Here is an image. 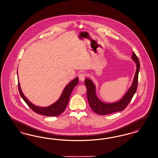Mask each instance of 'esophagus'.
Listing matches in <instances>:
<instances>
[{
    "instance_id": "obj_1",
    "label": "esophagus",
    "mask_w": 158,
    "mask_h": 158,
    "mask_svg": "<svg viewBox=\"0 0 158 158\" xmlns=\"http://www.w3.org/2000/svg\"><path fill=\"white\" fill-rule=\"evenodd\" d=\"M85 77H86V74L85 73H81L79 75V79L81 81H83L85 79Z\"/></svg>"
}]
</instances>
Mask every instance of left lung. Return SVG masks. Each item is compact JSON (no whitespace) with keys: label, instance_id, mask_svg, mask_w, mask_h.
I'll return each instance as SVG.
<instances>
[{"label":"left lung","instance_id":"8db88e82","mask_svg":"<svg viewBox=\"0 0 158 158\" xmlns=\"http://www.w3.org/2000/svg\"><path fill=\"white\" fill-rule=\"evenodd\" d=\"M131 58L136 64V71L131 85L119 100L114 102H105L100 100L97 96L96 86L93 81L88 78L85 80V83L87 88V97L89 104L91 110L96 114L98 115H105L124 110V108L132 99L137 88L138 76L140 64L139 58L134 52H133Z\"/></svg>","mask_w":158,"mask_h":158}]
</instances>
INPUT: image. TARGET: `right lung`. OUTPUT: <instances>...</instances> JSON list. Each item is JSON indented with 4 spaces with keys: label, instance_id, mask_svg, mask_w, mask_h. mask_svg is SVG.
<instances>
[{
    "label": "right lung",
    "instance_id": "1",
    "mask_svg": "<svg viewBox=\"0 0 158 158\" xmlns=\"http://www.w3.org/2000/svg\"><path fill=\"white\" fill-rule=\"evenodd\" d=\"M18 74V73H17ZM79 83L78 77L75 78L72 81H70L65 87L64 89L62 94L60 98L56 102L53 103V104L49 105L46 107H41L34 105L32 103L29 102V101L24 96L22 92L21 89L20 87L19 81V94L24 100V101L28 105L31 109L34 110L35 112L39 114L40 115H44L46 116H57L61 114L65 110L67 107L69 97L71 94L72 90L75 86L77 85Z\"/></svg>",
    "mask_w": 158,
    "mask_h": 158
}]
</instances>
